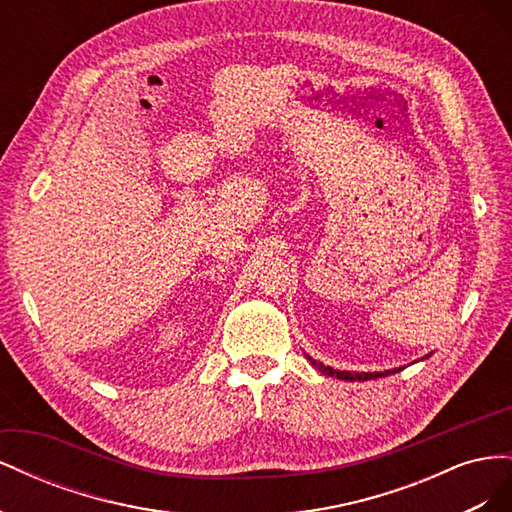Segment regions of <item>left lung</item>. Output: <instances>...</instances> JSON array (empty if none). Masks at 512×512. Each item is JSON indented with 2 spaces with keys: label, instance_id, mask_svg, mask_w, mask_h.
Returning <instances> with one entry per match:
<instances>
[{
  "label": "left lung",
  "instance_id": "left-lung-1",
  "mask_svg": "<svg viewBox=\"0 0 512 512\" xmlns=\"http://www.w3.org/2000/svg\"><path fill=\"white\" fill-rule=\"evenodd\" d=\"M309 361H312V365H316L324 376H335V378H339V380H350V382H354V380H374V378H382V376H389V374H395L397 369H393V371H374V374H371V371H363V374H356V371H339V369H333V367H327V365H322V363H316L312 356H307Z\"/></svg>",
  "mask_w": 512,
  "mask_h": 512
}]
</instances>
